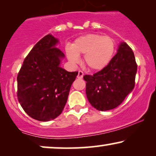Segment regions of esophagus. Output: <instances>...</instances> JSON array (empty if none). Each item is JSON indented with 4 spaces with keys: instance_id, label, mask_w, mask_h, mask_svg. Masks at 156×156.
<instances>
[{
    "instance_id": "obj_1",
    "label": "esophagus",
    "mask_w": 156,
    "mask_h": 156,
    "mask_svg": "<svg viewBox=\"0 0 156 156\" xmlns=\"http://www.w3.org/2000/svg\"><path fill=\"white\" fill-rule=\"evenodd\" d=\"M83 71H81V70H80V71H78V78H82L83 77Z\"/></svg>"
}]
</instances>
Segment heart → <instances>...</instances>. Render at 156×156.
I'll list each match as a JSON object with an SVG mask.
<instances>
[{
  "instance_id": "1",
  "label": "heart",
  "mask_w": 156,
  "mask_h": 156,
  "mask_svg": "<svg viewBox=\"0 0 156 156\" xmlns=\"http://www.w3.org/2000/svg\"><path fill=\"white\" fill-rule=\"evenodd\" d=\"M115 52V41L110 37L95 34L81 36L73 42L72 47L66 48L68 59L73 63L79 62V55H84L87 66L100 70L108 65Z\"/></svg>"
}]
</instances>
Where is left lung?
Returning <instances> with one entry per match:
<instances>
[{"label": "left lung", "mask_w": 156, "mask_h": 156, "mask_svg": "<svg viewBox=\"0 0 156 156\" xmlns=\"http://www.w3.org/2000/svg\"><path fill=\"white\" fill-rule=\"evenodd\" d=\"M136 71L133 51L128 44L121 42L117 54L106 67L93 76H83L90 104L102 112L120 105L135 87Z\"/></svg>", "instance_id": "left-lung-1"}]
</instances>
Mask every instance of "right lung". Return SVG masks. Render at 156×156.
Segmentation results:
<instances>
[{
    "label": "right lung",
    "instance_id": "1",
    "mask_svg": "<svg viewBox=\"0 0 156 156\" xmlns=\"http://www.w3.org/2000/svg\"><path fill=\"white\" fill-rule=\"evenodd\" d=\"M58 40L44 36L24 59L17 75V98L23 110L39 121L54 119L62 112L78 72L60 67L63 52Z\"/></svg>",
    "mask_w": 156,
    "mask_h": 156
}]
</instances>
